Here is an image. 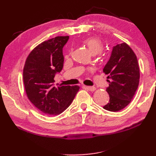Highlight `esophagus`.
Listing matches in <instances>:
<instances>
[{
  "instance_id": "1",
  "label": "esophagus",
  "mask_w": 156,
  "mask_h": 156,
  "mask_svg": "<svg viewBox=\"0 0 156 156\" xmlns=\"http://www.w3.org/2000/svg\"><path fill=\"white\" fill-rule=\"evenodd\" d=\"M84 87L86 89H87L88 90L91 91H94L96 90V87H91V86H84Z\"/></svg>"
}]
</instances>
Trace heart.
<instances>
[{
	"mask_svg": "<svg viewBox=\"0 0 156 156\" xmlns=\"http://www.w3.org/2000/svg\"><path fill=\"white\" fill-rule=\"evenodd\" d=\"M82 43L88 47L89 51L94 55L100 54L104 48L102 41L96 37H89L84 39Z\"/></svg>",
	"mask_w": 156,
	"mask_h": 156,
	"instance_id": "1",
	"label": "heart"
}]
</instances>
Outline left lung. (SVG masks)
Here are the masks:
<instances>
[{
	"label": "left lung",
	"mask_w": 156,
	"mask_h": 156,
	"mask_svg": "<svg viewBox=\"0 0 156 156\" xmlns=\"http://www.w3.org/2000/svg\"><path fill=\"white\" fill-rule=\"evenodd\" d=\"M108 75L109 102L103 108L118 112L130 103L138 87L140 68L135 53L126 43L113 47L112 55L103 69Z\"/></svg>",
	"instance_id": "obj_1"
}]
</instances>
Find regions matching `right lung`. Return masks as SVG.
<instances>
[{"label": "right lung", "instance_id": "obj_1", "mask_svg": "<svg viewBox=\"0 0 156 156\" xmlns=\"http://www.w3.org/2000/svg\"><path fill=\"white\" fill-rule=\"evenodd\" d=\"M69 36H56L36 46L29 54L23 69L26 94L37 109L56 115L67 109L74 99L79 86L55 84L56 73L64 62L62 48Z\"/></svg>", "mask_w": 156, "mask_h": 156}]
</instances>
